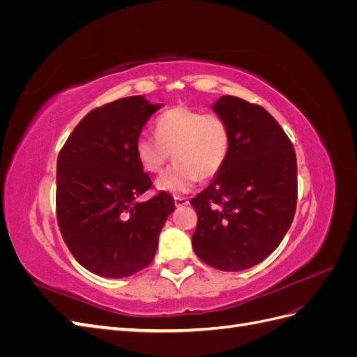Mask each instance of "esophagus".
Returning a JSON list of instances; mask_svg holds the SVG:
<instances>
[{"label": "esophagus", "mask_w": 357, "mask_h": 357, "mask_svg": "<svg viewBox=\"0 0 357 357\" xmlns=\"http://www.w3.org/2000/svg\"><path fill=\"white\" fill-rule=\"evenodd\" d=\"M174 204H176L177 208H180V207H186V205L189 204V201L186 198H183V197H176L174 198Z\"/></svg>", "instance_id": "1"}]
</instances>
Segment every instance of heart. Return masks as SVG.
Instances as JSON below:
<instances>
[{
  "label": "heart",
  "instance_id": "1",
  "mask_svg": "<svg viewBox=\"0 0 357 357\" xmlns=\"http://www.w3.org/2000/svg\"><path fill=\"white\" fill-rule=\"evenodd\" d=\"M155 137L139 135L134 150L138 164L149 174H158L172 153L176 164L156 180L160 192L180 195L210 180L223 168L231 149V129L220 114L174 107L155 121Z\"/></svg>",
  "mask_w": 357,
  "mask_h": 357
}]
</instances>
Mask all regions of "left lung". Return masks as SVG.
Segmentation results:
<instances>
[{
  "instance_id": "1",
  "label": "left lung",
  "mask_w": 357,
  "mask_h": 357,
  "mask_svg": "<svg viewBox=\"0 0 357 357\" xmlns=\"http://www.w3.org/2000/svg\"><path fill=\"white\" fill-rule=\"evenodd\" d=\"M213 110L229 125L231 149L208 188L190 199L198 215L192 247L215 269L241 271L271 255L294 222L296 155L264 107L226 95Z\"/></svg>"
}]
</instances>
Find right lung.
Here are the masks:
<instances>
[{
  "label": "right lung",
  "mask_w": 357,
  "mask_h": 357,
  "mask_svg": "<svg viewBox=\"0 0 357 357\" xmlns=\"http://www.w3.org/2000/svg\"><path fill=\"white\" fill-rule=\"evenodd\" d=\"M160 107L143 95L98 107L82 119L59 152V229L75 261L96 275L122 278L146 268L176 208L167 192L144 202L135 199L152 180L139 167L134 146Z\"/></svg>",
  "instance_id": "1"
}]
</instances>
